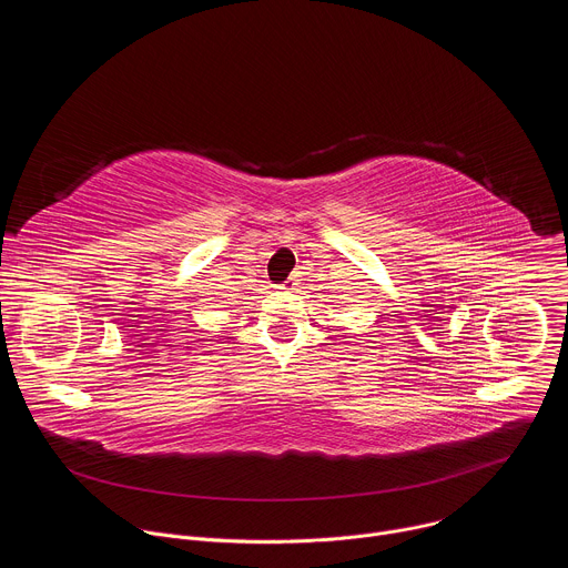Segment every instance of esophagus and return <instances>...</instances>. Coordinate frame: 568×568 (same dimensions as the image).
I'll return each instance as SVG.
<instances>
[{
    "label": "esophagus",
    "instance_id": "34e87169",
    "mask_svg": "<svg viewBox=\"0 0 568 568\" xmlns=\"http://www.w3.org/2000/svg\"><path fill=\"white\" fill-rule=\"evenodd\" d=\"M294 285H296V283H292V281H285V283H283V287H281V290H292V287H294Z\"/></svg>",
    "mask_w": 568,
    "mask_h": 568
}]
</instances>
